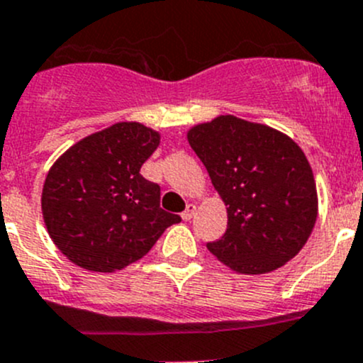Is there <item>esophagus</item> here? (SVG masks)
I'll use <instances>...</instances> for the list:
<instances>
[{"mask_svg": "<svg viewBox=\"0 0 363 363\" xmlns=\"http://www.w3.org/2000/svg\"><path fill=\"white\" fill-rule=\"evenodd\" d=\"M195 212H196V205H193V203H188L186 205V211L182 212V219H184V221H189V219L193 218V216H195Z\"/></svg>", "mask_w": 363, "mask_h": 363, "instance_id": "obj_1", "label": "esophagus"}]
</instances>
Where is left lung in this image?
<instances>
[{"label":"left lung","mask_w":363,"mask_h":363,"mask_svg":"<svg viewBox=\"0 0 363 363\" xmlns=\"http://www.w3.org/2000/svg\"><path fill=\"white\" fill-rule=\"evenodd\" d=\"M188 142L226 205L225 235L207 250L239 274H267L298 255L318 218L313 170L288 135L235 116L193 126Z\"/></svg>","instance_id":"left-lung-1"}]
</instances>
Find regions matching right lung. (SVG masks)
<instances>
[{"label":"right lung","instance_id":"obj_1","mask_svg":"<svg viewBox=\"0 0 363 363\" xmlns=\"http://www.w3.org/2000/svg\"><path fill=\"white\" fill-rule=\"evenodd\" d=\"M160 133L135 121L91 133L60 156L42 189L45 228L57 250L91 272H116L147 255L177 214L140 175Z\"/></svg>","mask_w":363,"mask_h":363}]
</instances>
